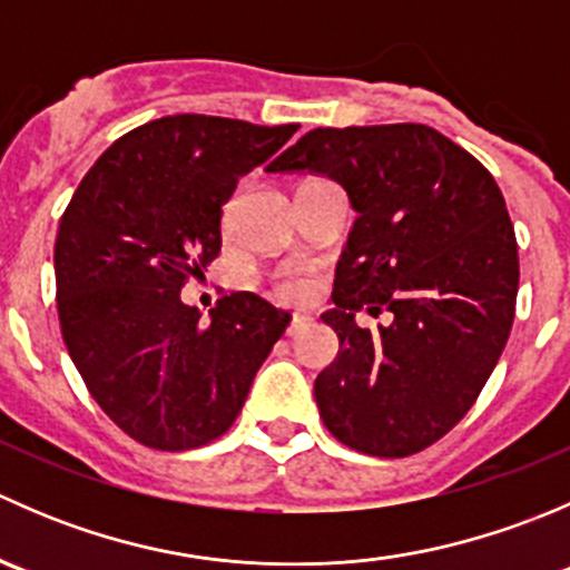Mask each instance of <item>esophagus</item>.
<instances>
[{
	"label": "esophagus",
	"mask_w": 570,
	"mask_h": 570,
	"mask_svg": "<svg viewBox=\"0 0 570 570\" xmlns=\"http://www.w3.org/2000/svg\"><path fill=\"white\" fill-rule=\"evenodd\" d=\"M308 322H312V320H308L306 314H292L289 325H286V333H289V336H297V333H301L303 327L308 325Z\"/></svg>",
	"instance_id": "obj_1"
}]
</instances>
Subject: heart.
<instances>
[{
	"label": "heart",
	"instance_id": "1",
	"mask_svg": "<svg viewBox=\"0 0 570 570\" xmlns=\"http://www.w3.org/2000/svg\"><path fill=\"white\" fill-rule=\"evenodd\" d=\"M317 289V275L306 267H289L284 273L275 275L273 281V297L281 303H303L314 295Z\"/></svg>",
	"mask_w": 570,
	"mask_h": 570
}]
</instances>
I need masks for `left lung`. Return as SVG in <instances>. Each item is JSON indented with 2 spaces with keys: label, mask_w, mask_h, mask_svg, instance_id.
I'll return each instance as SVG.
<instances>
[{
  "label": "left lung",
  "mask_w": 570,
  "mask_h": 570,
  "mask_svg": "<svg viewBox=\"0 0 570 570\" xmlns=\"http://www.w3.org/2000/svg\"><path fill=\"white\" fill-rule=\"evenodd\" d=\"M269 174H322L358 212L322 320L338 358L314 383L327 433L375 458L444 439L491 377L515 317L519 245L480 159L433 126L314 129ZM358 311L389 313L361 328Z\"/></svg>",
  "instance_id": "1"
}]
</instances>
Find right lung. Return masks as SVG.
Listing matches in <instances>:
<instances>
[{
    "label": "right lung",
    "instance_id": "add662e5",
    "mask_svg": "<svg viewBox=\"0 0 570 570\" xmlns=\"http://www.w3.org/2000/svg\"><path fill=\"white\" fill-rule=\"evenodd\" d=\"M297 124L168 115L126 131L85 174L55 243L62 342L101 411L137 444L220 439L289 317L250 292L212 320L181 303L220 253V206Z\"/></svg>",
    "mask_w": 570,
    "mask_h": 570
}]
</instances>
